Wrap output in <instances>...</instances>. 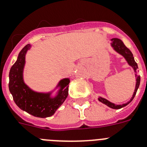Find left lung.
I'll use <instances>...</instances> for the list:
<instances>
[{"label":"left lung","instance_id":"left-lung-1","mask_svg":"<svg viewBox=\"0 0 147 147\" xmlns=\"http://www.w3.org/2000/svg\"><path fill=\"white\" fill-rule=\"evenodd\" d=\"M111 46L113 47V49L118 52L119 54H120L121 55H123L125 59L126 60V61L128 62L129 66H131V67L134 69V71L136 72V70L138 69V64L137 63L135 62V60L134 59V57H133L132 53L131 52V51L129 50L125 45H124V43L122 42V40H120L119 39H117V38H113V39H111ZM137 77L136 78V86H135V90H134V94H133L132 97L131 98V100L129 102H128L127 103L125 104H123V105H115L112 103V102H109L108 101L107 99L104 98H102V97H99L98 98V101L101 102H102L103 104L106 105L107 106H108L109 108H111L113 109H119V108H122L123 107H125L127 105H129L131 101H132L133 98H134L135 96V95H136V92L137 90H138V89L139 87V85H140V76H137V75H135Z\"/></svg>","mask_w":147,"mask_h":147}]
</instances>
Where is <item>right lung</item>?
<instances>
[{
	"label": "right lung",
	"mask_w": 147,
	"mask_h": 147,
	"mask_svg": "<svg viewBox=\"0 0 147 147\" xmlns=\"http://www.w3.org/2000/svg\"><path fill=\"white\" fill-rule=\"evenodd\" d=\"M30 48V45L28 44L22 49L18 59L11 67L9 89L18 108L36 117H49L55 113L67 98L70 81L69 78H64L59 82L57 87L60 88L55 98L50 96L51 92L42 93L30 90L23 80L25 55Z\"/></svg>",
	"instance_id": "right-lung-1"
}]
</instances>
